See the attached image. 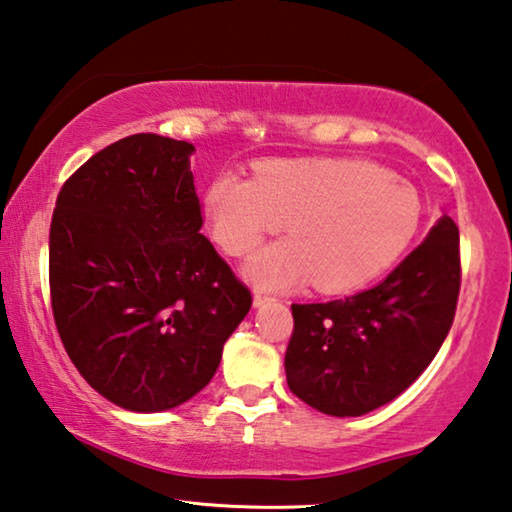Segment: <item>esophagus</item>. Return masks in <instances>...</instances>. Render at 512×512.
<instances>
[{"instance_id":"34e87169","label":"esophagus","mask_w":512,"mask_h":512,"mask_svg":"<svg viewBox=\"0 0 512 512\" xmlns=\"http://www.w3.org/2000/svg\"><path fill=\"white\" fill-rule=\"evenodd\" d=\"M270 301H274L272 294H267L263 290H254V306L256 308H261V306H265V303H270Z\"/></svg>"}]
</instances>
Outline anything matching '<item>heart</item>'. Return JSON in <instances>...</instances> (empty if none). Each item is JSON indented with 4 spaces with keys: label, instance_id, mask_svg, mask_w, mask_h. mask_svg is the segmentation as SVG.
Segmentation results:
<instances>
[{
    "label": "heart",
    "instance_id": "b5f03b06",
    "mask_svg": "<svg viewBox=\"0 0 512 512\" xmlns=\"http://www.w3.org/2000/svg\"><path fill=\"white\" fill-rule=\"evenodd\" d=\"M204 213L218 245L245 256L288 220L290 240L247 263L272 290L315 281L321 292H351L405 254L423 202L405 179L360 159H276L256 179L222 173L206 186Z\"/></svg>",
    "mask_w": 512,
    "mask_h": 512
}]
</instances>
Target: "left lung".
I'll return each mask as SVG.
<instances>
[{"label":"left lung","mask_w":512,"mask_h":512,"mask_svg":"<svg viewBox=\"0 0 512 512\" xmlns=\"http://www.w3.org/2000/svg\"><path fill=\"white\" fill-rule=\"evenodd\" d=\"M461 290L459 227L443 215L387 279L355 297L294 303L285 375L328 416H362L418 380L450 333Z\"/></svg>","instance_id":"8db88e82"}]
</instances>
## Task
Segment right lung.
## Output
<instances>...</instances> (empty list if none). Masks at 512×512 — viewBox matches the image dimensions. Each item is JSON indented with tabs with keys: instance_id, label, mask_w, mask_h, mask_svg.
Here are the masks:
<instances>
[{
	"instance_id": "right-lung-1",
	"label": "right lung",
	"mask_w": 512,
	"mask_h": 512,
	"mask_svg": "<svg viewBox=\"0 0 512 512\" xmlns=\"http://www.w3.org/2000/svg\"><path fill=\"white\" fill-rule=\"evenodd\" d=\"M193 143L141 132L62 184L49 231L58 335L92 389L152 414L202 391L251 292L202 236Z\"/></svg>"
}]
</instances>
